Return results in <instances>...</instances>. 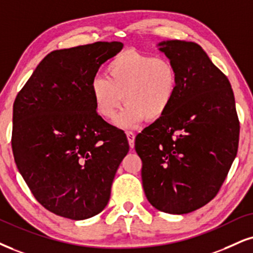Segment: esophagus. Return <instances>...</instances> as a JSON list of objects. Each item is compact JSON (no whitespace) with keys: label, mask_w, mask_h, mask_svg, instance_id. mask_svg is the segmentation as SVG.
Wrapping results in <instances>:
<instances>
[{"label":"esophagus","mask_w":253,"mask_h":253,"mask_svg":"<svg viewBox=\"0 0 253 253\" xmlns=\"http://www.w3.org/2000/svg\"><path fill=\"white\" fill-rule=\"evenodd\" d=\"M126 137H127V141H129L130 148L132 149L133 146H135V137H136V135L132 131H127L126 132Z\"/></svg>","instance_id":"1"}]
</instances>
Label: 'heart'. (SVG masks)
I'll return each instance as SVG.
<instances>
[{
  "instance_id": "obj_1",
  "label": "heart",
  "mask_w": 253,
  "mask_h": 253,
  "mask_svg": "<svg viewBox=\"0 0 253 253\" xmlns=\"http://www.w3.org/2000/svg\"><path fill=\"white\" fill-rule=\"evenodd\" d=\"M104 77H95L90 91L96 111L110 120L126 103L115 124L133 127L146 117L157 121L167 115L178 91L176 68L164 57L129 49L109 62Z\"/></svg>"
}]
</instances>
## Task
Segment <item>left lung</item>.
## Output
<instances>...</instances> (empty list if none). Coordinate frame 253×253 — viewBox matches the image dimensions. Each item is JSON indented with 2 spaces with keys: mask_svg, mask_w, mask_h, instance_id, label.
Instances as JSON below:
<instances>
[{
  "mask_svg": "<svg viewBox=\"0 0 253 253\" xmlns=\"http://www.w3.org/2000/svg\"><path fill=\"white\" fill-rule=\"evenodd\" d=\"M178 74L170 110L136 136L145 196L157 210L192 212L214 198L236 158L239 121L227 77L195 42L158 43Z\"/></svg>",
  "mask_w": 253,
  "mask_h": 253,
  "instance_id": "obj_1",
  "label": "left lung"
}]
</instances>
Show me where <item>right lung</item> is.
Instances as JSON below:
<instances>
[{"label":"right lung","instance_id":"right-lung-1","mask_svg":"<svg viewBox=\"0 0 253 253\" xmlns=\"http://www.w3.org/2000/svg\"><path fill=\"white\" fill-rule=\"evenodd\" d=\"M121 42L51 51L17 93L11 146L17 169L42 207L74 220L107 207L129 151L123 130L96 112L90 84Z\"/></svg>","mask_w":253,"mask_h":253}]
</instances>
